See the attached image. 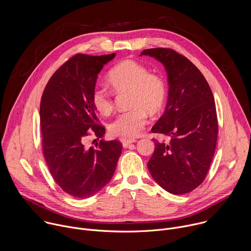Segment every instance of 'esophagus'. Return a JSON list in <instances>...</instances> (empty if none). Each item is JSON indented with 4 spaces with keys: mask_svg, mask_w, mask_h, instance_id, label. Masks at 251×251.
Masks as SVG:
<instances>
[{
    "mask_svg": "<svg viewBox=\"0 0 251 251\" xmlns=\"http://www.w3.org/2000/svg\"><path fill=\"white\" fill-rule=\"evenodd\" d=\"M120 141H121V143H122V145H123L124 148H127V147H129L131 144H133V143L136 142L135 139H127V138H121Z\"/></svg>",
    "mask_w": 251,
    "mask_h": 251,
    "instance_id": "1",
    "label": "esophagus"
}]
</instances>
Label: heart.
I'll return each instance as SVG.
<instances>
[{"mask_svg": "<svg viewBox=\"0 0 251 251\" xmlns=\"http://www.w3.org/2000/svg\"><path fill=\"white\" fill-rule=\"evenodd\" d=\"M107 80L116 93L129 92V110L116 116L109 124V132L118 137L138 136L147 123V117L158 114L165 103L166 87L161 76L151 74L143 64L124 60L115 65L107 75ZM95 109L103 116L109 115L114 107L110 93L97 87L92 94Z\"/></svg>", "mask_w": 251, "mask_h": 251, "instance_id": "heart-1", "label": "heart"}]
</instances>
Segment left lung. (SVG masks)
<instances>
[{"instance_id": "obj_1", "label": "left lung", "mask_w": 251, "mask_h": 251, "mask_svg": "<svg viewBox=\"0 0 251 251\" xmlns=\"http://www.w3.org/2000/svg\"><path fill=\"white\" fill-rule=\"evenodd\" d=\"M165 68L169 99L165 111L151 128L169 136L154 143L148 169L154 181L175 195L186 194L205 179L217 146L218 119L213 93L199 69L171 48L146 49Z\"/></svg>"}]
</instances>
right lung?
I'll return each instance as SVG.
<instances>
[{
    "label": "right lung",
    "mask_w": 251,
    "mask_h": 251,
    "mask_svg": "<svg viewBox=\"0 0 251 251\" xmlns=\"http://www.w3.org/2000/svg\"><path fill=\"white\" fill-rule=\"evenodd\" d=\"M114 57L115 53L73 56L53 74L41 98L43 154L55 182L75 198H89L101 190L111 180L122 152L118 140L102 139L96 148L84 147L89 134L99 139L105 134L92 94L99 73Z\"/></svg>",
    "instance_id": "1"
}]
</instances>
